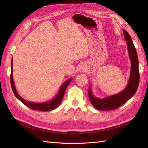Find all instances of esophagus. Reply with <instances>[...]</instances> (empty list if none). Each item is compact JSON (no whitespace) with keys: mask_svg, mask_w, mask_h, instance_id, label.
<instances>
[{"mask_svg":"<svg viewBox=\"0 0 148 148\" xmlns=\"http://www.w3.org/2000/svg\"><path fill=\"white\" fill-rule=\"evenodd\" d=\"M87 68H88V67H87V65H86V63H82V64H81L79 66L80 71H83V72L84 71H86Z\"/></svg>","mask_w":148,"mask_h":148,"instance_id":"34e87169","label":"esophagus"}]
</instances>
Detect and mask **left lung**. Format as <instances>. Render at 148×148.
<instances>
[{"instance_id":"left-lung-1","label":"left lung","mask_w":148,"mask_h":148,"mask_svg":"<svg viewBox=\"0 0 148 148\" xmlns=\"http://www.w3.org/2000/svg\"><path fill=\"white\" fill-rule=\"evenodd\" d=\"M125 39L127 40V48L131 62V71L129 81L126 88L118 94L106 97L104 99H98L92 95V90L89 87L88 97L90 102L95 109L100 111H110L118 108L127 102L133 97L138 88L139 84V60L136 49L130 36L126 30H123Z\"/></svg>"}]
</instances>
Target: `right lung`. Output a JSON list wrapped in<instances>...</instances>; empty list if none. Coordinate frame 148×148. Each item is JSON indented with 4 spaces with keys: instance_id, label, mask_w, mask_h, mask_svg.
<instances>
[{
    "instance_id": "1",
    "label": "right lung",
    "mask_w": 148,
    "mask_h": 148,
    "mask_svg": "<svg viewBox=\"0 0 148 148\" xmlns=\"http://www.w3.org/2000/svg\"><path fill=\"white\" fill-rule=\"evenodd\" d=\"M10 79H11V84L12 92H13L14 95L17 97V99L20 100L22 103H23L25 105L27 106V107H29V108L32 109L33 110H37V111H49L56 109V108H58L59 105L60 104L63 98H64L65 91L66 88H67V86L71 81L72 78L68 79L67 81H66L65 82L62 84L60 89L59 90L58 93L57 94V95H56V97L55 99H53V100H49V101H48V102H43V103H39L27 101V100L22 98V97L17 93L14 86L13 78H12V59L11 60V72Z\"/></svg>"
}]
</instances>
